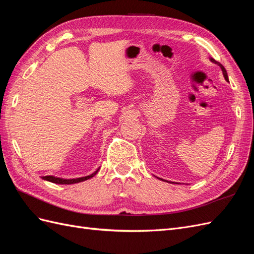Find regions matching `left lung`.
Here are the masks:
<instances>
[{"mask_svg": "<svg viewBox=\"0 0 254 254\" xmlns=\"http://www.w3.org/2000/svg\"><path fill=\"white\" fill-rule=\"evenodd\" d=\"M210 60L212 61V63H214V64H216L217 65H219V66H220V68H221V71H222V74H224V77H225V79H226L227 81H229V78H228V74H227V71H226V68L224 67V65H222L221 64H219V63H218V61H216V60H214L213 58H211ZM159 179H160V178H159Z\"/></svg>", "mask_w": 254, "mask_h": 254, "instance_id": "1", "label": "left lung"}]
</instances>
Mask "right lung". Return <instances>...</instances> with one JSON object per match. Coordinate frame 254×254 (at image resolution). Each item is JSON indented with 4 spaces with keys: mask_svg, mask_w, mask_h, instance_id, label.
I'll return each mask as SVG.
<instances>
[{
    "mask_svg": "<svg viewBox=\"0 0 254 254\" xmlns=\"http://www.w3.org/2000/svg\"><path fill=\"white\" fill-rule=\"evenodd\" d=\"M97 172H98V170L95 171L93 174L89 175V176L81 177V178H76V179L57 178V177H54V176H45V177H42V179L48 180V181L53 182V183H56V184H74V183H78V182H81V181H84V180H88V179L92 178V177H94L97 174Z\"/></svg>",
    "mask_w": 254,
    "mask_h": 254,
    "instance_id": "right-lung-1",
    "label": "right lung"
}]
</instances>
